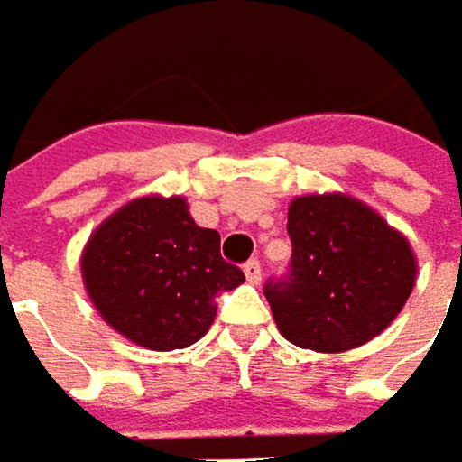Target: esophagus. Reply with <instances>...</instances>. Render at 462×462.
I'll return each mask as SVG.
<instances>
[{"label": "esophagus", "mask_w": 462, "mask_h": 462, "mask_svg": "<svg viewBox=\"0 0 462 462\" xmlns=\"http://www.w3.org/2000/svg\"><path fill=\"white\" fill-rule=\"evenodd\" d=\"M244 274H246V281H249V283H261V263H258V261L244 263Z\"/></svg>", "instance_id": "obj_1"}]
</instances>
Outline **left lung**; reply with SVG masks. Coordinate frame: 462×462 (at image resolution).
<instances>
[{
    "label": "left lung",
    "instance_id": "1",
    "mask_svg": "<svg viewBox=\"0 0 462 462\" xmlns=\"http://www.w3.org/2000/svg\"><path fill=\"white\" fill-rule=\"evenodd\" d=\"M291 269L263 294L281 334L317 354H342L379 337L412 294L410 241L345 193L289 204Z\"/></svg>",
    "mask_w": 462,
    "mask_h": 462
}]
</instances>
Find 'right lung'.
<instances>
[{
    "label": "right lung",
    "mask_w": 462,
    "mask_h": 462,
    "mask_svg": "<svg viewBox=\"0 0 462 462\" xmlns=\"http://www.w3.org/2000/svg\"><path fill=\"white\" fill-rule=\"evenodd\" d=\"M80 274L100 317L148 350L199 342L216 319V297L244 283L221 258V236L199 226L181 196L123 204L83 246Z\"/></svg>",
    "instance_id": "add662e5"
}]
</instances>
